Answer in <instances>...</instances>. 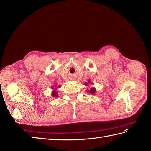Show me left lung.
Wrapping results in <instances>:
<instances>
[{
    "label": "left lung",
    "instance_id": "obj_1",
    "mask_svg": "<svg viewBox=\"0 0 151 151\" xmlns=\"http://www.w3.org/2000/svg\"><path fill=\"white\" fill-rule=\"evenodd\" d=\"M90 81H88V83L90 82ZM87 84H88V83H86V85H87ZM89 92H90V93H92V94H93V93H95V92H96V89L94 88H90V91H89Z\"/></svg>",
    "mask_w": 151,
    "mask_h": 151
}]
</instances>
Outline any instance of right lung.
<instances>
[{
  "label": "right lung",
  "mask_w": 151,
  "mask_h": 151,
  "mask_svg": "<svg viewBox=\"0 0 151 151\" xmlns=\"http://www.w3.org/2000/svg\"><path fill=\"white\" fill-rule=\"evenodd\" d=\"M60 86H61L59 85L58 87H57V88H59ZM52 89H55V88H53V87H52ZM58 93V92L55 91V90H53L52 92V96H53V97H57V96H58V93Z\"/></svg>",
  "instance_id": "obj_1"
}]
</instances>
